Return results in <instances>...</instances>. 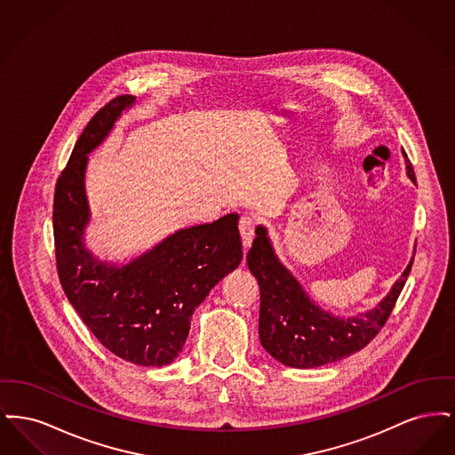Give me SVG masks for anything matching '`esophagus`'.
Here are the masks:
<instances>
[{
  "label": "esophagus",
  "mask_w": 455,
  "mask_h": 455,
  "mask_svg": "<svg viewBox=\"0 0 455 455\" xmlns=\"http://www.w3.org/2000/svg\"><path fill=\"white\" fill-rule=\"evenodd\" d=\"M238 230H240V237H242L243 249L247 251V249L251 247V243H252V238H254V220L251 217L240 218Z\"/></svg>",
  "instance_id": "1"
}]
</instances>
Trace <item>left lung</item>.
I'll use <instances>...</instances> for the list:
<instances>
[{"instance_id": "left-lung-1", "label": "left lung", "mask_w": 455, "mask_h": 455, "mask_svg": "<svg viewBox=\"0 0 455 455\" xmlns=\"http://www.w3.org/2000/svg\"><path fill=\"white\" fill-rule=\"evenodd\" d=\"M404 165L408 179L416 184L406 155ZM247 266L259 283L262 347L286 367L315 368L347 358L375 338L386 324L410 276L412 258L380 302L349 317L325 310L308 295L302 283L278 258L264 225L256 227V238L247 254Z\"/></svg>"}]
</instances>
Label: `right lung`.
<instances>
[{"label": "right lung", "instance_id": "right-lung-1", "mask_svg": "<svg viewBox=\"0 0 455 455\" xmlns=\"http://www.w3.org/2000/svg\"><path fill=\"white\" fill-rule=\"evenodd\" d=\"M134 102L131 95L110 100L73 148L54 195L56 262L68 300L108 351L134 365L164 367L182 351L196 308L237 269L240 217L179 228L124 262L93 254L87 245L88 155Z\"/></svg>", "mask_w": 455, "mask_h": 455}]
</instances>
